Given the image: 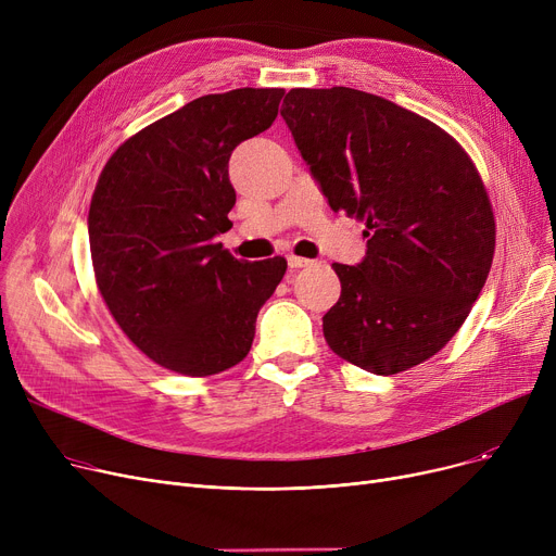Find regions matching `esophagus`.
I'll return each mask as SVG.
<instances>
[{
	"instance_id": "obj_1",
	"label": "esophagus",
	"mask_w": 556,
	"mask_h": 556,
	"mask_svg": "<svg viewBox=\"0 0 556 556\" xmlns=\"http://www.w3.org/2000/svg\"><path fill=\"white\" fill-rule=\"evenodd\" d=\"M288 266L293 268V270H300V268L311 266V261H308V258H302V256H295V254H290V256H288Z\"/></svg>"
}]
</instances>
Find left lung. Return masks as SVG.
Instances as JSON below:
<instances>
[{
    "instance_id": "obj_1",
    "label": "left lung",
    "mask_w": 556,
    "mask_h": 556,
    "mask_svg": "<svg viewBox=\"0 0 556 556\" xmlns=\"http://www.w3.org/2000/svg\"><path fill=\"white\" fill-rule=\"evenodd\" d=\"M283 103L331 210L365 223V258L333 263L342 290L323 317L327 344L378 376L428 361L491 270L495 220L473 160L444 128L352 87H298Z\"/></svg>"
}]
</instances>
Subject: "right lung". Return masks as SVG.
Returning a JSON list of instances; mask_svg holds the SVG:
<instances>
[{
	"mask_svg": "<svg viewBox=\"0 0 556 556\" xmlns=\"http://www.w3.org/2000/svg\"><path fill=\"white\" fill-rule=\"evenodd\" d=\"M281 87L200 97L128 137L90 202L99 293L128 340L182 376L239 365L258 308L283 279V256L239 261L216 233L237 202L229 155L275 122Z\"/></svg>",
	"mask_w": 556,
	"mask_h": 556,
	"instance_id": "obj_1",
	"label": "right lung"
}]
</instances>
